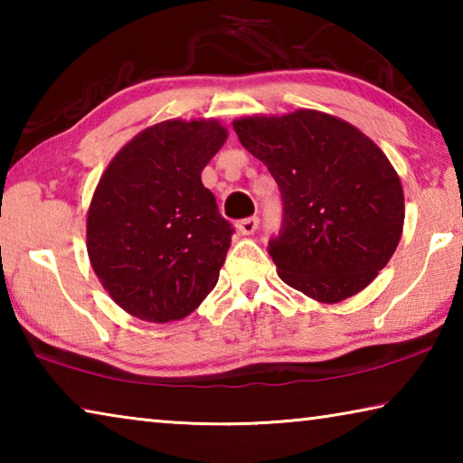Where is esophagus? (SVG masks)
Instances as JSON below:
<instances>
[{"mask_svg": "<svg viewBox=\"0 0 463 463\" xmlns=\"http://www.w3.org/2000/svg\"><path fill=\"white\" fill-rule=\"evenodd\" d=\"M257 224H260V221H257V216H250V218H245V221H239L237 222V231L241 234H253L257 231Z\"/></svg>", "mask_w": 463, "mask_h": 463, "instance_id": "obj_1", "label": "esophagus"}]
</instances>
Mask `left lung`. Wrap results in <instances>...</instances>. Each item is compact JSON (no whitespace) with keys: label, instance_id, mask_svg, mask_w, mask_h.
I'll return each mask as SVG.
<instances>
[{"label":"left lung","instance_id":"1","mask_svg":"<svg viewBox=\"0 0 463 463\" xmlns=\"http://www.w3.org/2000/svg\"><path fill=\"white\" fill-rule=\"evenodd\" d=\"M284 200V231L269 242L278 276L323 304L367 288L402 237L404 194L382 148L354 124L318 109L232 122Z\"/></svg>","mask_w":463,"mask_h":463}]
</instances>
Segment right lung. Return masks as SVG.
Masks as SVG:
<instances>
[{
	"mask_svg": "<svg viewBox=\"0 0 463 463\" xmlns=\"http://www.w3.org/2000/svg\"><path fill=\"white\" fill-rule=\"evenodd\" d=\"M226 138L216 118L163 120L128 140L101 174L85 245L99 284L130 317L182 320L214 289L232 229L202 169Z\"/></svg>",
	"mask_w": 463,
	"mask_h": 463,
	"instance_id": "obj_1",
	"label": "right lung"
}]
</instances>
